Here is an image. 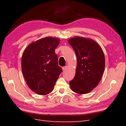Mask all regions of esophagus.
Instances as JSON below:
<instances>
[{
    "instance_id": "34e87169",
    "label": "esophagus",
    "mask_w": 126,
    "mask_h": 126,
    "mask_svg": "<svg viewBox=\"0 0 126 126\" xmlns=\"http://www.w3.org/2000/svg\"><path fill=\"white\" fill-rule=\"evenodd\" d=\"M68 69V66H63V67L62 68V69H63V71H65V70H66V69Z\"/></svg>"
}]
</instances>
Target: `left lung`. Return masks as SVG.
I'll list each match as a JSON object with an SVG mask.
<instances>
[{
    "label": "left lung",
    "instance_id": "8db88e82",
    "mask_svg": "<svg viewBox=\"0 0 126 126\" xmlns=\"http://www.w3.org/2000/svg\"><path fill=\"white\" fill-rule=\"evenodd\" d=\"M77 57L76 74L70 82L74 92L85 94L100 82L105 68V58L100 45L90 38L75 37L68 40Z\"/></svg>",
    "mask_w": 126,
    "mask_h": 126
}]
</instances>
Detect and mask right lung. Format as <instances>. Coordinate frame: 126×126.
Wrapping results in <instances>:
<instances>
[{"mask_svg":"<svg viewBox=\"0 0 126 126\" xmlns=\"http://www.w3.org/2000/svg\"><path fill=\"white\" fill-rule=\"evenodd\" d=\"M60 39L47 37L32 42L24 51L22 70L26 84L34 93L45 95L53 89L62 69L55 50Z\"/></svg>","mask_w":126,"mask_h":126,"instance_id":"add662e5","label":"right lung"}]
</instances>
